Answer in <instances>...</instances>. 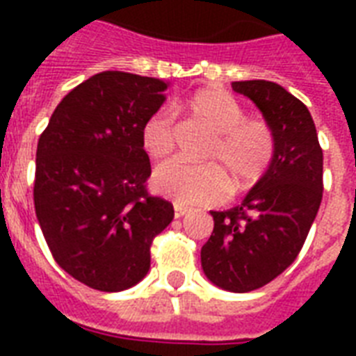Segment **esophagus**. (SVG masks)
Instances as JSON below:
<instances>
[{
  "instance_id": "obj_1",
  "label": "esophagus",
  "mask_w": 356,
  "mask_h": 356,
  "mask_svg": "<svg viewBox=\"0 0 356 356\" xmlns=\"http://www.w3.org/2000/svg\"><path fill=\"white\" fill-rule=\"evenodd\" d=\"M188 212V207H184V205H179V203H175V207H173V216L177 218H183L184 214Z\"/></svg>"
}]
</instances>
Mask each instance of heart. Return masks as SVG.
<instances>
[{
	"mask_svg": "<svg viewBox=\"0 0 356 356\" xmlns=\"http://www.w3.org/2000/svg\"><path fill=\"white\" fill-rule=\"evenodd\" d=\"M184 111L203 123L212 140L203 153L209 164L166 162L153 173L159 194L179 205H212L223 200L227 183L233 190L254 184L270 168L275 155V136L262 120L248 118V111L231 94L220 88L195 92L184 103ZM140 144L145 155L162 161L175 147V123L172 114L161 108L140 129Z\"/></svg>",
	"mask_w": 356,
	"mask_h": 356,
	"instance_id": "1",
	"label": "heart"
}]
</instances>
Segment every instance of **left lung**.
<instances>
[{
	"label": "left lung",
	"instance_id": "left-lung-1",
	"mask_svg": "<svg viewBox=\"0 0 356 356\" xmlns=\"http://www.w3.org/2000/svg\"><path fill=\"white\" fill-rule=\"evenodd\" d=\"M264 114L275 136L270 168L234 209L216 212L201 248L207 279L229 292H251L298 259L323 195V151L309 108L271 81H234Z\"/></svg>",
	"mask_w": 356,
	"mask_h": 356
}]
</instances>
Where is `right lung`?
I'll return each instance as SVG.
<instances>
[{"label":"right lung","instance_id":"1","mask_svg":"<svg viewBox=\"0 0 356 356\" xmlns=\"http://www.w3.org/2000/svg\"><path fill=\"white\" fill-rule=\"evenodd\" d=\"M155 77L102 72L57 105L38 138L35 211L53 259L99 292H122L149 271L153 238L173 205L151 195L140 129L164 103Z\"/></svg>","mask_w":356,"mask_h":356}]
</instances>
